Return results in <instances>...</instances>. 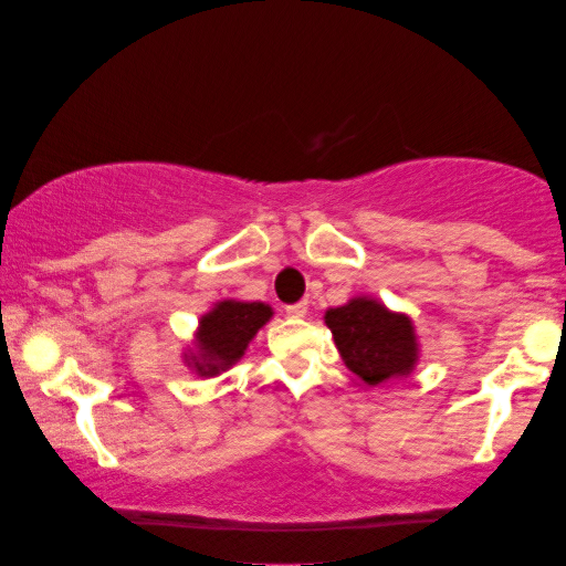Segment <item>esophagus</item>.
Masks as SVG:
<instances>
[{"label":"esophagus","mask_w":566,"mask_h":566,"mask_svg":"<svg viewBox=\"0 0 566 566\" xmlns=\"http://www.w3.org/2000/svg\"><path fill=\"white\" fill-rule=\"evenodd\" d=\"M306 312H308L306 301H298V304H289V306H285V314H289L291 319H304Z\"/></svg>","instance_id":"1"}]
</instances>
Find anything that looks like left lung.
I'll return each mask as SVG.
<instances>
[{"instance_id":"8db88e82","label":"left lung","mask_w":566,"mask_h":566,"mask_svg":"<svg viewBox=\"0 0 566 566\" xmlns=\"http://www.w3.org/2000/svg\"><path fill=\"white\" fill-rule=\"evenodd\" d=\"M345 366L376 386L391 376H407L417 360L412 322L374 298H353L324 316Z\"/></svg>"}]
</instances>
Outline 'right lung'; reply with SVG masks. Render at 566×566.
<instances>
[{
    "instance_id": "1",
    "label": "right lung",
    "mask_w": 566,
    "mask_h": 566,
    "mask_svg": "<svg viewBox=\"0 0 566 566\" xmlns=\"http://www.w3.org/2000/svg\"><path fill=\"white\" fill-rule=\"evenodd\" d=\"M273 312L260 301H221L213 312L200 319V360L196 363L200 376H213L219 370L234 366L242 358L250 339L265 324Z\"/></svg>"
}]
</instances>
